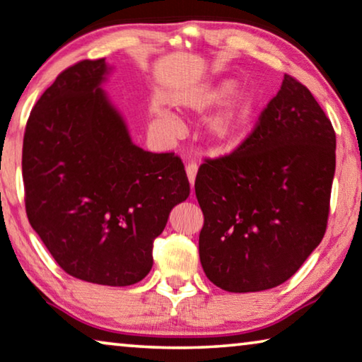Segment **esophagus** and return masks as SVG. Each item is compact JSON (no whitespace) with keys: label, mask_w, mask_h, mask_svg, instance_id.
<instances>
[{"label":"esophagus","mask_w":362,"mask_h":362,"mask_svg":"<svg viewBox=\"0 0 362 362\" xmlns=\"http://www.w3.org/2000/svg\"><path fill=\"white\" fill-rule=\"evenodd\" d=\"M187 177H188V182H190V187L193 188V183H195V177H197V172H198V165L197 162H188L187 167Z\"/></svg>","instance_id":"1"}]
</instances>
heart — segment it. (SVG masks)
Listing matches in <instances>:
<instances>
[{
    "instance_id": "heart-1",
    "label": "heart",
    "mask_w": 362,
    "mask_h": 362,
    "mask_svg": "<svg viewBox=\"0 0 362 362\" xmlns=\"http://www.w3.org/2000/svg\"><path fill=\"white\" fill-rule=\"evenodd\" d=\"M234 83L231 80L221 81L211 90L205 91L192 101L190 106L197 111H208L221 105L231 93ZM151 126L157 134L164 137H175L180 132V123L177 116L159 101L149 105ZM252 116V103L249 96L236 93L206 121V134L211 144L218 149H231L246 134L249 121Z\"/></svg>"
}]
</instances>
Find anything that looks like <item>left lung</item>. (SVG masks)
Returning <instances> with one entry per match:
<instances>
[{
	"label": "left lung",
	"instance_id": "left-lung-1",
	"mask_svg": "<svg viewBox=\"0 0 362 362\" xmlns=\"http://www.w3.org/2000/svg\"><path fill=\"white\" fill-rule=\"evenodd\" d=\"M334 152L332 121L307 86L284 75L241 146L198 169V249L216 287L261 292L302 267L327 231Z\"/></svg>",
	"mask_w": 362,
	"mask_h": 362
}]
</instances>
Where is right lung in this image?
<instances>
[{"label":"right lung","instance_id":"obj_1","mask_svg":"<svg viewBox=\"0 0 362 362\" xmlns=\"http://www.w3.org/2000/svg\"><path fill=\"white\" fill-rule=\"evenodd\" d=\"M105 59L65 69L30 111L23 180L30 226L65 272L126 287L152 267L154 239L190 195L179 157L132 144L101 83Z\"/></svg>","mask_w":362,"mask_h":362}]
</instances>
